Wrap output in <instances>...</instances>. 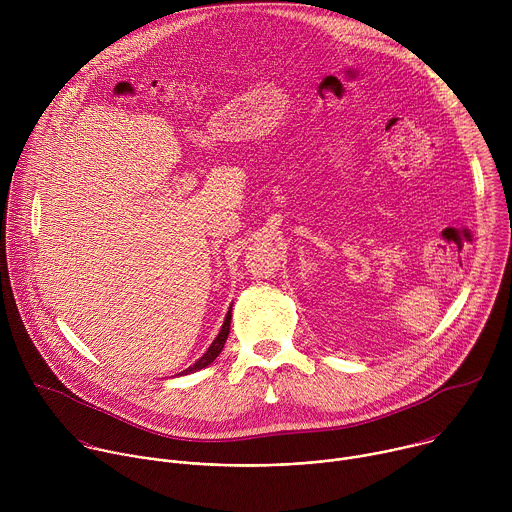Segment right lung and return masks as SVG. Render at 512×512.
Here are the masks:
<instances>
[{"label": "right lung", "mask_w": 512, "mask_h": 512, "mask_svg": "<svg viewBox=\"0 0 512 512\" xmlns=\"http://www.w3.org/2000/svg\"><path fill=\"white\" fill-rule=\"evenodd\" d=\"M231 312H233V304H231V308H229V312H227V316H225V322H223V326H221V332H218V336L212 340V344L208 346V350L192 364V367H188L186 371H182V373H178V375H190V373H196V371L208 367V364H210L218 354L223 352L225 342H227L229 332H231ZM178 375H176V377H178Z\"/></svg>", "instance_id": "add662e5"}]
</instances>
